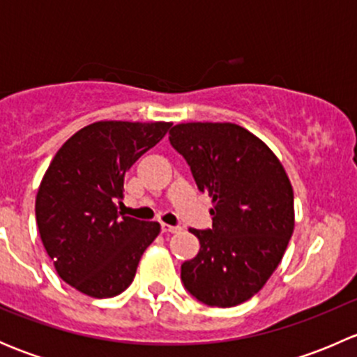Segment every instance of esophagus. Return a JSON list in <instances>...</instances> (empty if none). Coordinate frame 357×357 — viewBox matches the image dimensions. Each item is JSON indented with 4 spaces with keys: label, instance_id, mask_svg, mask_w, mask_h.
<instances>
[{
    "label": "esophagus",
    "instance_id": "obj_1",
    "mask_svg": "<svg viewBox=\"0 0 357 357\" xmlns=\"http://www.w3.org/2000/svg\"><path fill=\"white\" fill-rule=\"evenodd\" d=\"M178 226H171V225H165V222H162V233H176L178 231Z\"/></svg>",
    "mask_w": 357,
    "mask_h": 357
}]
</instances>
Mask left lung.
Masks as SVG:
<instances>
[{"label":"left lung","mask_w":357,"mask_h":357,"mask_svg":"<svg viewBox=\"0 0 357 357\" xmlns=\"http://www.w3.org/2000/svg\"><path fill=\"white\" fill-rule=\"evenodd\" d=\"M200 192L212 197L211 229H190L200 250L181 264L185 289L212 307L254 297L294 233V190L264 142L231 122H186L169 131Z\"/></svg>","instance_id":"obj_1"}]
</instances>
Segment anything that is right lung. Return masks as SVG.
I'll list each match as a JSON object with an SVG mask.
<instances>
[{"label": "right lung", "mask_w": 357, "mask_h": 357, "mask_svg": "<svg viewBox=\"0 0 357 357\" xmlns=\"http://www.w3.org/2000/svg\"><path fill=\"white\" fill-rule=\"evenodd\" d=\"M171 122L100 121L67 139L36 197L41 242L63 282L95 298L131 285L157 221L124 215L126 172L165 136Z\"/></svg>", "instance_id": "right-lung-1"}]
</instances>
